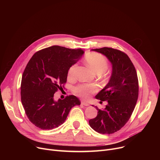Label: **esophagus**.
<instances>
[{
	"label": "esophagus",
	"instance_id": "obj_1",
	"mask_svg": "<svg viewBox=\"0 0 160 160\" xmlns=\"http://www.w3.org/2000/svg\"><path fill=\"white\" fill-rule=\"evenodd\" d=\"M81 104H82V105H83V106H89V103H88L87 102H85V101H82V102H81Z\"/></svg>",
	"mask_w": 160,
	"mask_h": 160
}]
</instances>
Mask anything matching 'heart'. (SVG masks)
I'll return each instance as SVG.
<instances>
[{
	"label": "heart",
	"instance_id": "1",
	"mask_svg": "<svg viewBox=\"0 0 160 160\" xmlns=\"http://www.w3.org/2000/svg\"><path fill=\"white\" fill-rule=\"evenodd\" d=\"M85 61L91 69L97 73L104 72L108 67V62L106 58L102 54L96 52H91L88 54L85 57ZM77 69V64L72 65L68 71V77L72 78L74 77ZM97 88L94 85L80 84L76 86L73 89L74 93L79 97L87 98L90 93H94Z\"/></svg>",
	"mask_w": 160,
	"mask_h": 160
}]
</instances>
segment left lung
I'll use <instances>...</instances> for the list:
<instances>
[{"label":"left lung","instance_id":"obj_1","mask_svg":"<svg viewBox=\"0 0 160 160\" xmlns=\"http://www.w3.org/2000/svg\"><path fill=\"white\" fill-rule=\"evenodd\" d=\"M93 50L104 54L112 64L108 84L95 96L100 103L107 101L104 110L97 106V115L89 121L90 127L102 134H112L128 122L135 108L139 93L138 78L133 64L127 54L113 48Z\"/></svg>","mask_w":160,"mask_h":160}]
</instances>
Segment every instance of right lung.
Masks as SVG:
<instances>
[{"label":"right lung","instance_id":"obj_1","mask_svg":"<svg viewBox=\"0 0 160 160\" xmlns=\"http://www.w3.org/2000/svg\"><path fill=\"white\" fill-rule=\"evenodd\" d=\"M84 52L52 46L39 50L32 56L21 80V98L30 121L42 130H52L62 124L71 108L80 105L74 95L54 99L58 89L64 88L70 67Z\"/></svg>","mask_w":160,"mask_h":160}]
</instances>
